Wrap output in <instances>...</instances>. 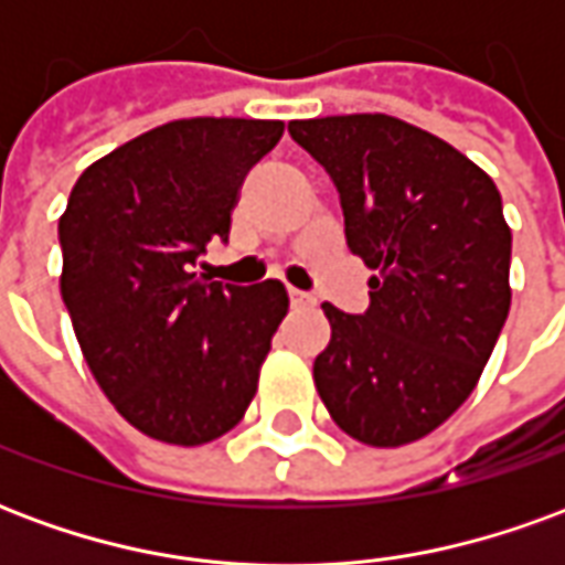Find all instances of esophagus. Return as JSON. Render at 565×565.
<instances>
[{"label": "esophagus", "instance_id": "esophagus-1", "mask_svg": "<svg viewBox=\"0 0 565 565\" xmlns=\"http://www.w3.org/2000/svg\"><path fill=\"white\" fill-rule=\"evenodd\" d=\"M290 302H294V308H308L315 306V296L302 294V290H290Z\"/></svg>", "mask_w": 565, "mask_h": 565}]
</instances>
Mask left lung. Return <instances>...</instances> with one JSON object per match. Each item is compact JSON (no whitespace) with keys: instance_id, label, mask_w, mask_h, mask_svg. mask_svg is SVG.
<instances>
[{"instance_id":"1","label":"left lung","mask_w":565,"mask_h":565,"mask_svg":"<svg viewBox=\"0 0 565 565\" xmlns=\"http://www.w3.org/2000/svg\"><path fill=\"white\" fill-rule=\"evenodd\" d=\"M290 136L330 172L348 247L379 271L366 315L323 302L320 399L363 445L417 441L469 399L509 318L502 196L481 166L399 117L294 120Z\"/></svg>"}]
</instances>
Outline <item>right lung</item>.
Listing matches in <instances>:
<instances>
[{"label":"right lung","mask_w":565,"mask_h":565,"mask_svg":"<svg viewBox=\"0 0 565 565\" xmlns=\"http://www.w3.org/2000/svg\"><path fill=\"white\" fill-rule=\"evenodd\" d=\"M281 136V120H172L105 153L72 186L60 294L108 403L157 441H214L257 393L290 308L284 284L223 287L193 266L230 235L245 174Z\"/></svg>","instance_id":"obj_1"}]
</instances>
